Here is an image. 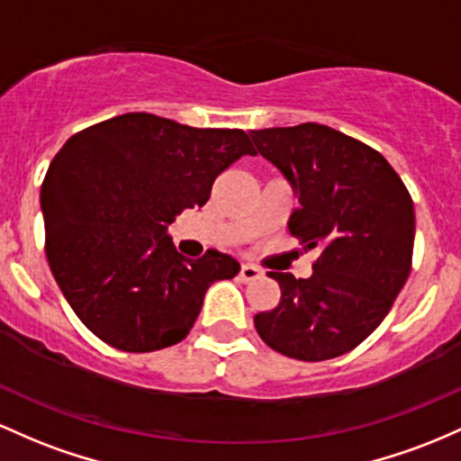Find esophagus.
Instances as JSON below:
<instances>
[{
    "label": "esophagus",
    "instance_id": "esophagus-1",
    "mask_svg": "<svg viewBox=\"0 0 461 461\" xmlns=\"http://www.w3.org/2000/svg\"><path fill=\"white\" fill-rule=\"evenodd\" d=\"M257 276H261V270H258L257 266H252V263H244V266H241V270H240L241 281H244V283L255 281Z\"/></svg>",
    "mask_w": 461,
    "mask_h": 461
}]
</instances>
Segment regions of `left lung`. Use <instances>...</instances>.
<instances>
[{"mask_svg":"<svg viewBox=\"0 0 461 461\" xmlns=\"http://www.w3.org/2000/svg\"><path fill=\"white\" fill-rule=\"evenodd\" d=\"M300 206L287 229L318 248L309 278L270 272L281 300L255 315L270 348L300 361L353 350L381 324L411 270L410 191L376 149L322 123L250 131Z\"/></svg>","mask_w":461,"mask_h":461,"instance_id":"8db88e82","label":"left lung"}]
</instances>
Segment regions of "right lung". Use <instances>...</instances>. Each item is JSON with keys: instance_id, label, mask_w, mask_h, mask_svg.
<instances>
[{"instance_id": "right-lung-1", "label": "right lung", "mask_w": 461, "mask_h": 461, "mask_svg": "<svg viewBox=\"0 0 461 461\" xmlns=\"http://www.w3.org/2000/svg\"><path fill=\"white\" fill-rule=\"evenodd\" d=\"M244 154H255L244 131L149 113L106 119L60 148L41 187L45 252L69 307L102 342L126 353L178 344L206 289L240 272L217 250L185 258L167 226L204 206Z\"/></svg>"}]
</instances>
